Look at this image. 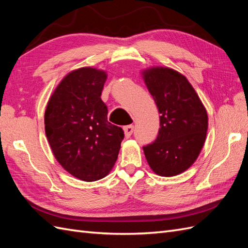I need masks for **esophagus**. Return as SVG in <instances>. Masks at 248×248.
Wrapping results in <instances>:
<instances>
[{
  "mask_svg": "<svg viewBox=\"0 0 248 248\" xmlns=\"http://www.w3.org/2000/svg\"><path fill=\"white\" fill-rule=\"evenodd\" d=\"M124 132H125V137L126 138H130L131 134L133 133V130H134V127L133 125H127L124 127Z\"/></svg>",
  "mask_w": 248,
  "mask_h": 248,
  "instance_id": "1",
  "label": "esophagus"
}]
</instances>
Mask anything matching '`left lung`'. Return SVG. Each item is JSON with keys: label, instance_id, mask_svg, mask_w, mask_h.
Returning a JSON list of instances; mask_svg holds the SVG:
<instances>
[{"label": "left lung", "instance_id": "1", "mask_svg": "<svg viewBox=\"0 0 248 248\" xmlns=\"http://www.w3.org/2000/svg\"><path fill=\"white\" fill-rule=\"evenodd\" d=\"M142 74L160 114L158 136L142 149L150 168L157 175L176 176L196 161L204 146L207 111L181 73L154 67Z\"/></svg>", "mask_w": 248, "mask_h": 248}]
</instances>
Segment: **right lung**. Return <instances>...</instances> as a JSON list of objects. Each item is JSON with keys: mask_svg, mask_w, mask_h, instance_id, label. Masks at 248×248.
<instances>
[{"mask_svg": "<svg viewBox=\"0 0 248 248\" xmlns=\"http://www.w3.org/2000/svg\"><path fill=\"white\" fill-rule=\"evenodd\" d=\"M107 73L91 67L74 70L60 82L44 115L47 140L56 159L84 181L106 177L118 158L124 131L108 121L101 100Z\"/></svg>", "mask_w": 248, "mask_h": 248, "instance_id": "obj_1", "label": "right lung"}]
</instances>
